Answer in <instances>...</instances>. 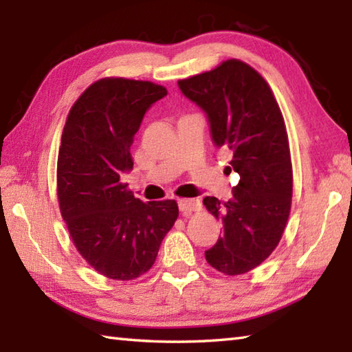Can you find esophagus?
<instances>
[{"label": "esophagus", "mask_w": 352, "mask_h": 352, "mask_svg": "<svg viewBox=\"0 0 352 352\" xmlns=\"http://www.w3.org/2000/svg\"><path fill=\"white\" fill-rule=\"evenodd\" d=\"M178 208H180L183 216H190V214L200 211V201L195 199H180Z\"/></svg>", "instance_id": "esophagus-1"}]
</instances>
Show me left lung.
<instances>
[{"mask_svg":"<svg viewBox=\"0 0 352 352\" xmlns=\"http://www.w3.org/2000/svg\"><path fill=\"white\" fill-rule=\"evenodd\" d=\"M178 87L205 110L216 146L231 153L230 172L241 177L230 200L204 199L223 226L205 258L223 275H243L273 253L289 220L294 172L281 109L264 77L237 58Z\"/></svg>","mask_w":352,"mask_h":352,"instance_id":"8db88e82","label":"left lung"}]
</instances>
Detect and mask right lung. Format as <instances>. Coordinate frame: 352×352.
I'll list each match as a JSON object with an SVG mask.
<instances>
[{"label": "right lung", "mask_w": 352, "mask_h": 352, "mask_svg": "<svg viewBox=\"0 0 352 352\" xmlns=\"http://www.w3.org/2000/svg\"><path fill=\"white\" fill-rule=\"evenodd\" d=\"M168 90L148 80L104 77L76 100L62 132L57 197L79 254L100 275L132 281L151 270L178 217L175 200L141 201L121 182L146 110Z\"/></svg>", "instance_id": "obj_1"}]
</instances>
